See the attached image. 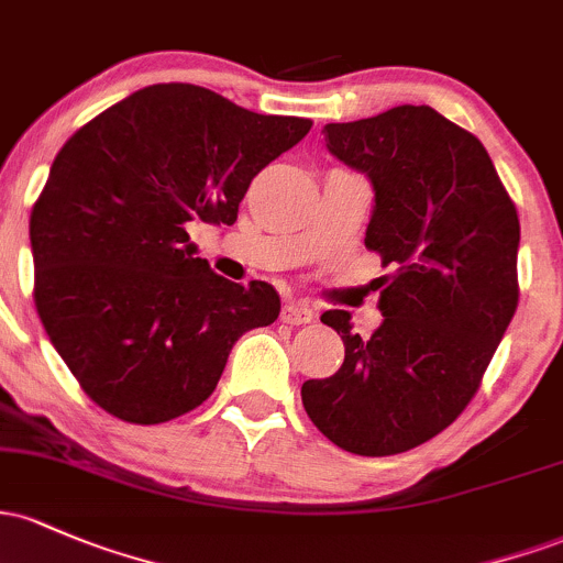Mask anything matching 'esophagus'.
Here are the masks:
<instances>
[{
    "mask_svg": "<svg viewBox=\"0 0 563 563\" xmlns=\"http://www.w3.org/2000/svg\"><path fill=\"white\" fill-rule=\"evenodd\" d=\"M312 318L314 312L307 305H299V301H288L280 312V320L288 325H307L312 323Z\"/></svg>",
    "mask_w": 563,
    "mask_h": 563,
    "instance_id": "esophagus-1",
    "label": "esophagus"
}]
</instances>
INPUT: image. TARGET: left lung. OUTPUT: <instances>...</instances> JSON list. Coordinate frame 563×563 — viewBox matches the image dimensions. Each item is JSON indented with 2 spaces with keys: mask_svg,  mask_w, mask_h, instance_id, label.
<instances>
[{
  "mask_svg": "<svg viewBox=\"0 0 563 563\" xmlns=\"http://www.w3.org/2000/svg\"><path fill=\"white\" fill-rule=\"evenodd\" d=\"M323 141L372 184L366 249L393 275L379 277L372 336L352 333L344 310L323 312L344 363L307 379L301 404L344 452H409L460 417L503 342L518 305V213L484 144L430 107L329 122Z\"/></svg>",
  "mask_w": 563,
  "mask_h": 563,
  "instance_id": "left-lung-1",
  "label": "left lung"
}]
</instances>
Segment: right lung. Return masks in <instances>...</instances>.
Wrapping results in <instances>:
<instances>
[{"label": "right lung", "mask_w": 563, "mask_h": 563, "mask_svg": "<svg viewBox=\"0 0 563 563\" xmlns=\"http://www.w3.org/2000/svg\"><path fill=\"white\" fill-rule=\"evenodd\" d=\"M197 85H150L79 128L31 211L34 301L82 390L159 424L202 404L280 296L216 275L189 221L234 224L251 178L310 133Z\"/></svg>", "instance_id": "1"}]
</instances>
